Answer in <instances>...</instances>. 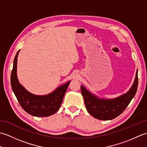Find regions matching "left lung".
I'll return each instance as SVG.
<instances>
[{
    "mask_svg": "<svg viewBox=\"0 0 147 147\" xmlns=\"http://www.w3.org/2000/svg\"><path fill=\"white\" fill-rule=\"evenodd\" d=\"M138 85V70L131 88L125 94L112 99H103L92 94L83 86H81L82 93L88 113L99 120H111L117 117L129 105L135 96Z\"/></svg>",
    "mask_w": 147,
    "mask_h": 147,
    "instance_id": "1",
    "label": "left lung"
}]
</instances>
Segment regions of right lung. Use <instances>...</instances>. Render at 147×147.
Returning a JSON list of instances; mask_svg holds the SVG:
<instances>
[{"label":"right lung","instance_id":"obj_1","mask_svg":"<svg viewBox=\"0 0 147 147\" xmlns=\"http://www.w3.org/2000/svg\"><path fill=\"white\" fill-rule=\"evenodd\" d=\"M19 51L15 56L11 83L12 91L21 107L27 113L36 117H48L54 114L60 108L70 82L46 95H35L28 92L19 82L17 77V61Z\"/></svg>","mask_w":147,"mask_h":147}]
</instances>
